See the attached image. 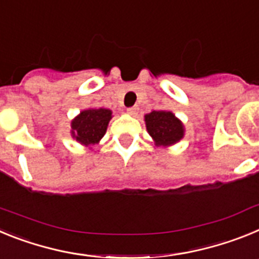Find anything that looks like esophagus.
I'll return each instance as SVG.
<instances>
[{"label": "esophagus", "mask_w": 259, "mask_h": 259, "mask_svg": "<svg viewBox=\"0 0 259 259\" xmlns=\"http://www.w3.org/2000/svg\"><path fill=\"white\" fill-rule=\"evenodd\" d=\"M127 113H128V114H131V115H136V114H137V107H136V106L128 107V109H127Z\"/></svg>", "instance_id": "esophagus-1"}]
</instances>
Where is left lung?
Here are the masks:
<instances>
[{"instance_id": "8db88e82", "label": "left lung", "mask_w": 259, "mask_h": 259, "mask_svg": "<svg viewBox=\"0 0 259 259\" xmlns=\"http://www.w3.org/2000/svg\"><path fill=\"white\" fill-rule=\"evenodd\" d=\"M146 130L157 145H171L180 140L184 128L179 119L170 111H152L145 115Z\"/></svg>"}]
</instances>
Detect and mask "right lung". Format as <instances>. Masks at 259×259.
Here are the masks:
<instances>
[{"label": "right lung", "mask_w": 259, "mask_h": 259, "mask_svg": "<svg viewBox=\"0 0 259 259\" xmlns=\"http://www.w3.org/2000/svg\"><path fill=\"white\" fill-rule=\"evenodd\" d=\"M110 119L111 111L107 109L84 110L71 123L72 137L83 145H95L104 137Z\"/></svg>", "instance_id": "add662e5"}]
</instances>
